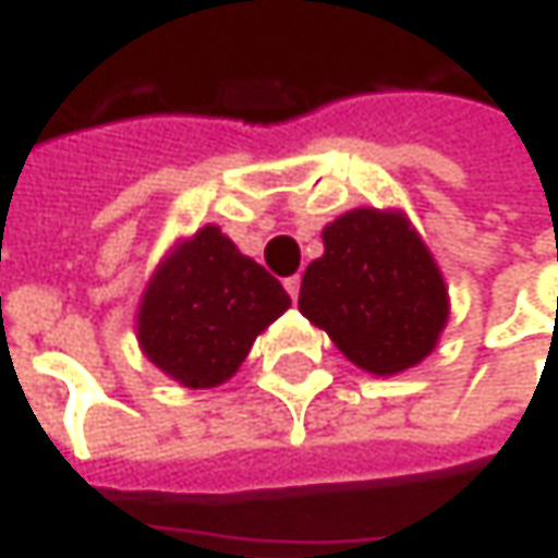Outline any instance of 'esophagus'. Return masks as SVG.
<instances>
[{
    "label": "esophagus",
    "instance_id": "obj_1",
    "mask_svg": "<svg viewBox=\"0 0 558 558\" xmlns=\"http://www.w3.org/2000/svg\"><path fill=\"white\" fill-rule=\"evenodd\" d=\"M286 289H289L291 301H298V294H301V276H289L286 279Z\"/></svg>",
    "mask_w": 558,
    "mask_h": 558
}]
</instances>
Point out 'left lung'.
Returning <instances> with one entry per match:
<instances>
[{
  "label": "left lung",
  "mask_w": 558,
  "mask_h": 558,
  "mask_svg": "<svg viewBox=\"0 0 558 558\" xmlns=\"http://www.w3.org/2000/svg\"><path fill=\"white\" fill-rule=\"evenodd\" d=\"M326 254L301 279V313L375 375L432 354L447 323V289L428 247L397 214L360 207L323 229Z\"/></svg>",
  "instance_id": "obj_1"
}]
</instances>
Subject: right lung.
Listing matches in <instances>:
<instances>
[{
  "label": "right lung",
  "mask_w": 558,
  "mask_h": 558,
  "mask_svg": "<svg viewBox=\"0 0 558 558\" xmlns=\"http://www.w3.org/2000/svg\"><path fill=\"white\" fill-rule=\"evenodd\" d=\"M291 298L276 276L204 226L148 282L140 307L142 351L189 388H214L242 366L254 338Z\"/></svg>",
  "instance_id": "add662e5"
}]
</instances>
